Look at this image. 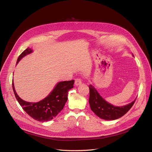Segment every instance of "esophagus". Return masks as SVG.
Listing matches in <instances>:
<instances>
[{
	"label": "esophagus",
	"mask_w": 152,
	"mask_h": 152,
	"mask_svg": "<svg viewBox=\"0 0 152 152\" xmlns=\"http://www.w3.org/2000/svg\"><path fill=\"white\" fill-rule=\"evenodd\" d=\"M82 83V81L81 78H77L75 80V85L76 86H79Z\"/></svg>",
	"instance_id": "esophagus-1"
}]
</instances>
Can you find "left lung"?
<instances>
[{
  "label": "left lung",
  "instance_id": "1",
  "mask_svg": "<svg viewBox=\"0 0 152 152\" xmlns=\"http://www.w3.org/2000/svg\"><path fill=\"white\" fill-rule=\"evenodd\" d=\"M89 103L91 110L100 118L106 120H114L120 118L130 110L136 99L128 104L115 106L108 103L100 96L93 86L89 85Z\"/></svg>",
  "mask_w": 152,
  "mask_h": 152
}]
</instances>
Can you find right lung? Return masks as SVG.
Returning <instances> with one entry per match:
<instances>
[{
	"label": "right lung",
	"instance_id": "obj_1",
	"mask_svg": "<svg viewBox=\"0 0 152 152\" xmlns=\"http://www.w3.org/2000/svg\"><path fill=\"white\" fill-rule=\"evenodd\" d=\"M32 52L31 48H27L20 54L16 63ZM74 83L75 80L58 83L47 97L37 103L27 102L22 99L15 90L13 81L12 88L17 100L26 113L35 120L44 122L54 118L63 109L67 100V93L73 88Z\"/></svg>",
	"mask_w": 152,
	"mask_h": 152
}]
</instances>
